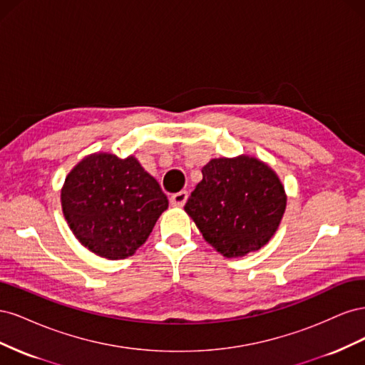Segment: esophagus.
Listing matches in <instances>:
<instances>
[{"instance_id":"1","label":"esophagus","mask_w":365,"mask_h":365,"mask_svg":"<svg viewBox=\"0 0 365 365\" xmlns=\"http://www.w3.org/2000/svg\"><path fill=\"white\" fill-rule=\"evenodd\" d=\"M187 196H189V195H187L185 190H181L178 193H173L170 196V204L173 207H182L185 204V201H187Z\"/></svg>"}]
</instances>
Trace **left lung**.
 <instances>
[{
	"label": "left lung",
	"mask_w": 365,
	"mask_h": 365,
	"mask_svg": "<svg viewBox=\"0 0 365 365\" xmlns=\"http://www.w3.org/2000/svg\"><path fill=\"white\" fill-rule=\"evenodd\" d=\"M286 207L284 189L257 158H215L202 168L184 210L204 239L225 257L260 250L279 228Z\"/></svg>",
	"instance_id": "1"
}]
</instances>
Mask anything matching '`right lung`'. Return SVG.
I'll return each instance as SVG.
<instances>
[{
	"label": "right lung",
	"instance_id": "obj_1",
	"mask_svg": "<svg viewBox=\"0 0 365 365\" xmlns=\"http://www.w3.org/2000/svg\"><path fill=\"white\" fill-rule=\"evenodd\" d=\"M63 216L81 244L105 259H126L168 208L157 180L140 163L96 153L70 172L61 193Z\"/></svg>",
	"mask_w": 365,
	"mask_h": 365
}]
</instances>
